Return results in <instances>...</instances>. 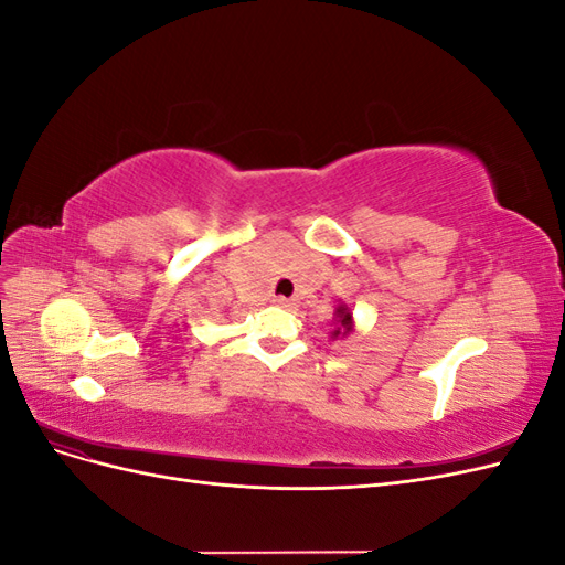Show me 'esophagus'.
<instances>
[{"instance_id": "1", "label": "esophagus", "mask_w": 565, "mask_h": 565, "mask_svg": "<svg viewBox=\"0 0 565 565\" xmlns=\"http://www.w3.org/2000/svg\"><path fill=\"white\" fill-rule=\"evenodd\" d=\"M273 303H278V306H282V309H287V306H292V299H287V297H273Z\"/></svg>"}]
</instances>
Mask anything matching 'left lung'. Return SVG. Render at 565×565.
Here are the masks:
<instances>
[{"mask_svg": "<svg viewBox=\"0 0 565 565\" xmlns=\"http://www.w3.org/2000/svg\"><path fill=\"white\" fill-rule=\"evenodd\" d=\"M334 316H337V322H334L332 339L351 334V332H353V316H351V309H349V306H347V303H339V306H337V311H334Z\"/></svg>", "mask_w": 565, "mask_h": 565, "instance_id": "8db88e82", "label": "left lung"}]
</instances>
